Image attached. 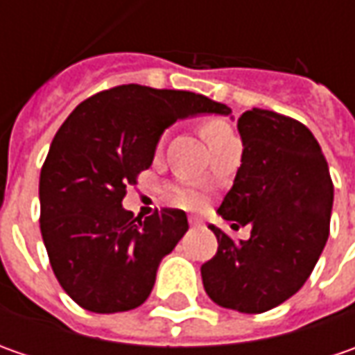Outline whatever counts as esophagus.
Returning a JSON list of instances; mask_svg holds the SVG:
<instances>
[{"mask_svg": "<svg viewBox=\"0 0 355 355\" xmlns=\"http://www.w3.org/2000/svg\"><path fill=\"white\" fill-rule=\"evenodd\" d=\"M189 225L199 227L201 225V219H199V217H196V215H191V217H189Z\"/></svg>", "mask_w": 355, "mask_h": 355, "instance_id": "1", "label": "esophagus"}]
</instances>
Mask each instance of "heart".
I'll use <instances>...</instances> for the list:
<instances>
[{"instance_id": "1", "label": "heart", "mask_w": 355, "mask_h": 355, "mask_svg": "<svg viewBox=\"0 0 355 355\" xmlns=\"http://www.w3.org/2000/svg\"><path fill=\"white\" fill-rule=\"evenodd\" d=\"M203 132H205V138H207V142L211 148L215 146H221V144L229 142V140H233L235 136H233V132L223 126L221 122H207L205 126H203ZM164 140H166V136H162L159 138V142H157V148H162L164 146ZM171 198L175 203H180V205H187V207H196L199 201H201V196H199V191L193 187V185H187V184H180V185H173L171 187Z\"/></svg>"}]
</instances>
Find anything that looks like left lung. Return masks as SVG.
Listing matches in <instances>:
<instances>
[{
  "instance_id": "left-lung-1",
  "label": "left lung",
  "mask_w": 355,
  "mask_h": 355,
  "mask_svg": "<svg viewBox=\"0 0 355 355\" xmlns=\"http://www.w3.org/2000/svg\"><path fill=\"white\" fill-rule=\"evenodd\" d=\"M241 168L219 215L251 237L233 241L215 225L217 252L201 265L215 304L261 314L302 288L330 233L334 185L320 144L298 120L252 108L237 120Z\"/></svg>"
}]
</instances>
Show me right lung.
<instances>
[{
    "instance_id": "1",
    "label": "right lung",
    "mask_w": 355,
    "mask_h": 355,
    "mask_svg": "<svg viewBox=\"0 0 355 355\" xmlns=\"http://www.w3.org/2000/svg\"><path fill=\"white\" fill-rule=\"evenodd\" d=\"M201 112L231 108L187 90L120 85L83 101L57 130L39 178V223L53 272L78 306L112 314L150 296L187 217L171 207L134 217L122 199L152 166L159 134Z\"/></svg>"
}]
</instances>
